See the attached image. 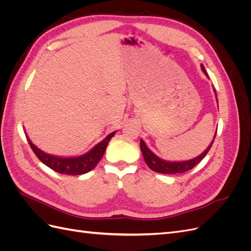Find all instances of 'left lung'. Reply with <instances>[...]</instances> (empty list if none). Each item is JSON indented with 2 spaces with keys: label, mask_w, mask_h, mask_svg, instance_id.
I'll use <instances>...</instances> for the list:
<instances>
[{
  "label": "left lung",
  "mask_w": 251,
  "mask_h": 251,
  "mask_svg": "<svg viewBox=\"0 0 251 251\" xmlns=\"http://www.w3.org/2000/svg\"><path fill=\"white\" fill-rule=\"evenodd\" d=\"M201 68H202V71L207 76V73H206V71H205V68L203 65H201ZM216 135H217V131L214 136V139H212V141L210 142L207 149L205 150L202 154H200L198 157L191 159V160H186V161H177V162L165 161V160H163V159L156 156L153 151H151L147 147L146 142H144L142 139L140 140V149H141L144 160H146V163L148 164V166L151 171H154L156 173H160V174H181V173H184V172L192 170L194 166L198 164L202 160V159L206 156V154L208 153V151L210 150V148L212 146V143H214Z\"/></svg>",
  "instance_id": "8db88e82"
}]
</instances>
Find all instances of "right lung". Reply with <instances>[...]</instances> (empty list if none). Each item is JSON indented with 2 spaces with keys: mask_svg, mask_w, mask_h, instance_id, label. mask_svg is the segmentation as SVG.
<instances>
[{
  "mask_svg": "<svg viewBox=\"0 0 251 251\" xmlns=\"http://www.w3.org/2000/svg\"><path fill=\"white\" fill-rule=\"evenodd\" d=\"M114 135H115V132L109 134L107 137L98 144H96L90 151L78 157H57L47 154L39 148H36L31 142V140L28 138V136H26V137L28 143L30 144V147H31L36 157L39 158L44 164H46L48 168L59 174L76 176V175L86 174L95 168L102 158L105 149L108 147V143L110 142Z\"/></svg>",
  "mask_w": 251,
  "mask_h": 251,
  "instance_id": "add662e5",
  "label": "right lung"
}]
</instances>
